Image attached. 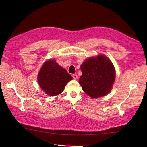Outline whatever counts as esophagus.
Here are the masks:
<instances>
[{
	"label": "esophagus",
	"mask_w": 147,
	"mask_h": 147,
	"mask_svg": "<svg viewBox=\"0 0 147 147\" xmlns=\"http://www.w3.org/2000/svg\"><path fill=\"white\" fill-rule=\"evenodd\" d=\"M72 77H73V78L74 80H77L78 78V76H77V74H73L72 75Z\"/></svg>",
	"instance_id": "34e87169"
}]
</instances>
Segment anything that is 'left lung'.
<instances>
[{
	"label": "left lung",
	"instance_id": "obj_1",
	"mask_svg": "<svg viewBox=\"0 0 147 147\" xmlns=\"http://www.w3.org/2000/svg\"><path fill=\"white\" fill-rule=\"evenodd\" d=\"M82 75L79 83L83 91L92 98L104 96L112 90L115 70L110 60L104 55L91 57L81 65Z\"/></svg>",
	"mask_w": 147,
	"mask_h": 147
}]
</instances>
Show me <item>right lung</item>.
<instances>
[{"mask_svg": "<svg viewBox=\"0 0 147 147\" xmlns=\"http://www.w3.org/2000/svg\"><path fill=\"white\" fill-rule=\"evenodd\" d=\"M38 82L42 90L51 96L58 95L72 77L55 59H49L43 64L38 74Z\"/></svg>", "mask_w": 147, "mask_h": 147, "instance_id": "right-lung-1", "label": "right lung"}]
</instances>
